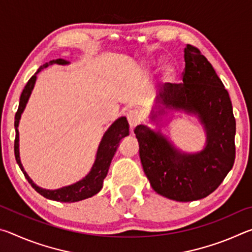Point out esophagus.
<instances>
[{"label":"esophagus","mask_w":252,"mask_h":252,"mask_svg":"<svg viewBox=\"0 0 252 252\" xmlns=\"http://www.w3.org/2000/svg\"><path fill=\"white\" fill-rule=\"evenodd\" d=\"M126 118H127V122H129L131 129H133V127L138 126L140 121H141V113H140L138 110H131L127 112Z\"/></svg>","instance_id":"obj_1"}]
</instances>
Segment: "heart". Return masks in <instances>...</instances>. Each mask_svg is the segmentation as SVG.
I'll return each mask as SVG.
<instances>
[{
	"label": "heart",
	"mask_w": 252,
	"mask_h": 252,
	"mask_svg": "<svg viewBox=\"0 0 252 252\" xmlns=\"http://www.w3.org/2000/svg\"><path fill=\"white\" fill-rule=\"evenodd\" d=\"M176 67L172 64H167L163 69H162V79H163L165 82H172V81L176 79Z\"/></svg>",
	"instance_id": "b5f03b06"
}]
</instances>
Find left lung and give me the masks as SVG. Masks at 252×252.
Returning <instances> with one entry per match:
<instances>
[{"label": "left lung", "mask_w": 252, "mask_h": 252, "mask_svg": "<svg viewBox=\"0 0 252 252\" xmlns=\"http://www.w3.org/2000/svg\"><path fill=\"white\" fill-rule=\"evenodd\" d=\"M185 62L182 83H170L156 97L150 118L155 121L168 110L198 116L206 130V147L199 152L186 153L160 131L144 125L134 129L143 171L152 189L180 202L212 193L232 169L236 158V120L228 91L197 48L187 45Z\"/></svg>", "instance_id": "left-lung-1"}]
</instances>
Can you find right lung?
I'll return each mask as SVG.
<instances>
[{"label": "right lung", "instance_id": "right-lung-1", "mask_svg": "<svg viewBox=\"0 0 252 252\" xmlns=\"http://www.w3.org/2000/svg\"><path fill=\"white\" fill-rule=\"evenodd\" d=\"M69 61H66L64 59H57L52 60L45 64L41 65L39 70L36 71V73L34 74L31 79L28 81L27 85H25L22 94L20 97V103H19V109L18 112L15 113V121H14V126H15V141H14V153H15V159L18 162L20 169L22 170L24 177L28 179L30 185H31L34 190L36 192H39L41 195H43L44 198L54 200V201H60V202H76L81 201V200L91 198L93 195L96 194L103 187V180L104 178L108 174L111 161H112V158L116 153L117 149L120 144V141L126 138V136L129 135V123H127L126 118L121 117L119 118L118 120L114 121L108 130L105 131L104 135L102 136V140L99 144V148H97V152L95 156V161L93 163L92 168L87 176L83 179H81L80 181L73 183V185L62 187L60 189L55 190H48V189H42V188L37 187L35 183H34L31 178L28 176V173L24 171V168L22 163H21L20 160V150H19V122L21 116H22L23 111L27 106V103L29 101V97L31 95L32 90L34 88V84H35L36 81V74L41 72L45 67L52 64H60V65H65L69 64Z\"/></svg>", "mask_w": 252, "mask_h": 252}]
</instances>
